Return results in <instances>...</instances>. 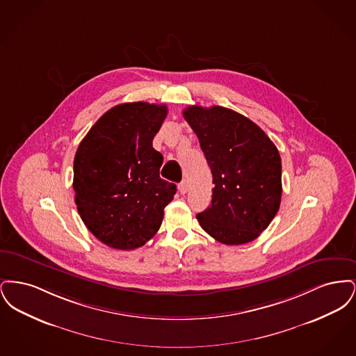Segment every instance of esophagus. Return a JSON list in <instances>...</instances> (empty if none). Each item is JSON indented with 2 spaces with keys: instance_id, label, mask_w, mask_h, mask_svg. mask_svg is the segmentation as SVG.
<instances>
[{
  "instance_id": "34e87169",
  "label": "esophagus",
  "mask_w": 356,
  "mask_h": 356,
  "mask_svg": "<svg viewBox=\"0 0 356 356\" xmlns=\"http://www.w3.org/2000/svg\"><path fill=\"white\" fill-rule=\"evenodd\" d=\"M179 192L181 193V195H184V193H186V191H188V184H186V180H183L180 184H179Z\"/></svg>"
}]
</instances>
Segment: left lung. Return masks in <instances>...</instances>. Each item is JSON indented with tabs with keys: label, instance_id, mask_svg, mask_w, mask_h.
I'll return each mask as SVG.
<instances>
[{
	"label": "left lung",
	"instance_id": "left-lung-1",
	"mask_svg": "<svg viewBox=\"0 0 356 356\" xmlns=\"http://www.w3.org/2000/svg\"><path fill=\"white\" fill-rule=\"evenodd\" d=\"M183 116L199 137L215 184L212 203L196 215L202 228L227 245L252 241L280 207L277 148L261 128L232 109L192 105Z\"/></svg>",
	"mask_w": 356,
	"mask_h": 356
}]
</instances>
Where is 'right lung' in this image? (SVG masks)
<instances>
[{
	"mask_svg": "<svg viewBox=\"0 0 356 356\" xmlns=\"http://www.w3.org/2000/svg\"><path fill=\"white\" fill-rule=\"evenodd\" d=\"M165 105L125 102L104 113L80 143L73 163L77 211L108 247L135 250L159 231L176 186L160 177L153 137Z\"/></svg>",
	"mask_w": 356,
	"mask_h": 356,
	"instance_id": "1",
	"label": "right lung"
}]
</instances>
